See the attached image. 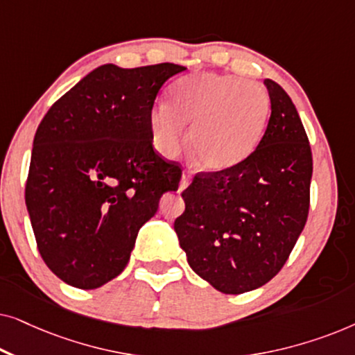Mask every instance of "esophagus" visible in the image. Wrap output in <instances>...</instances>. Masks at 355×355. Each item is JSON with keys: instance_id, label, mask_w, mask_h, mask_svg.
Wrapping results in <instances>:
<instances>
[{"instance_id": "obj_1", "label": "esophagus", "mask_w": 355, "mask_h": 355, "mask_svg": "<svg viewBox=\"0 0 355 355\" xmlns=\"http://www.w3.org/2000/svg\"><path fill=\"white\" fill-rule=\"evenodd\" d=\"M191 182H192V176H191V174H189V173H182L181 182H179V191H184V189H186Z\"/></svg>"}]
</instances>
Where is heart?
Wrapping results in <instances>:
<instances>
[{"label":"heart","instance_id":"b5f03b06","mask_svg":"<svg viewBox=\"0 0 355 355\" xmlns=\"http://www.w3.org/2000/svg\"><path fill=\"white\" fill-rule=\"evenodd\" d=\"M270 96L260 84L239 77L198 72L179 79L169 105H155L148 116L157 152L173 158L186 142L205 171H226L249 157L263 134Z\"/></svg>","mask_w":355,"mask_h":355}]
</instances>
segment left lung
Listing matches in <instances>:
<instances>
[{
  "label": "left lung",
  "mask_w": 355,
  "mask_h": 355,
  "mask_svg": "<svg viewBox=\"0 0 355 355\" xmlns=\"http://www.w3.org/2000/svg\"><path fill=\"white\" fill-rule=\"evenodd\" d=\"M263 84L271 114L260 144L226 171L197 174L174 221L191 268L225 294L254 291L278 275L309 215L307 134L283 87Z\"/></svg>",
  "instance_id": "8db88e82"
}]
</instances>
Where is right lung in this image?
I'll return each mask as SVG.
<instances>
[{
	"mask_svg": "<svg viewBox=\"0 0 355 355\" xmlns=\"http://www.w3.org/2000/svg\"><path fill=\"white\" fill-rule=\"evenodd\" d=\"M186 69L103 64L42 119L26 205L38 252L64 283L96 289L123 273L139 230L178 191L181 168L155 153L148 116L164 82Z\"/></svg>",
	"mask_w": 355,
	"mask_h": 355,
	"instance_id": "add662e5",
	"label": "right lung"
}]
</instances>
